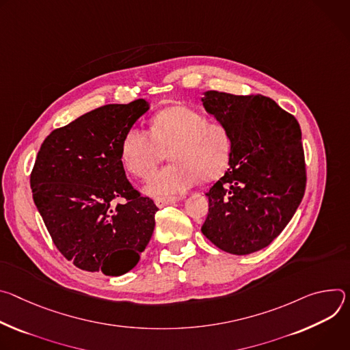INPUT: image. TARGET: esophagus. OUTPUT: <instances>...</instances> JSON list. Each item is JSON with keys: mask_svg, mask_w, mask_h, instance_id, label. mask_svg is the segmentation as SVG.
I'll return each mask as SVG.
<instances>
[{"mask_svg": "<svg viewBox=\"0 0 350 350\" xmlns=\"http://www.w3.org/2000/svg\"><path fill=\"white\" fill-rule=\"evenodd\" d=\"M180 200L179 196H170V198H155L154 203L157 204L159 207H165L168 204H174V203H178Z\"/></svg>", "mask_w": 350, "mask_h": 350, "instance_id": "esophagus-1", "label": "esophagus"}]
</instances>
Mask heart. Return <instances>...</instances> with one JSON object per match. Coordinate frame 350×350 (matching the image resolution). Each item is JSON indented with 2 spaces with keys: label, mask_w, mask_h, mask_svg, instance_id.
I'll list each match as a JSON object with an SVG mask.
<instances>
[{
  "label": "heart",
  "mask_w": 350,
  "mask_h": 350,
  "mask_svg": "<svg viewBox=\"0 0 350 350\" xmlns=\"http://www.w3.org/2000/svg\"><path fill=\"white\" fill-rule=\"evenodd\" d=\"M232 135L219 121H207L200 111L174 105L151 118L150 135L140 129L125 133L121 161L139 179H147L167 157L172 161L155 174L146 191L152 196L179 193L199 179L210 182L228 168L232 157Z\"/></svg>",
  "instance_id": "obj_1"
}]
</instances>
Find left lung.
<instances>
[{
  "mask_svg": "<svg viewBox=\"0 0 350 350\" xmlns=\"http://www.w3.org/2000/svg\"><path fill=\"white\" fill-rule=\"evenodd\" d=\"M202 101L234 142L228 171L206 193L202 232L226 253L250 254L281 234L304 196L301 131L293 115L261 94L210 90Z\"/></svg>",
  "mask_w": 350,
  "mask_h": 350,
  "instance_id": "obj_1",
  "label": "left lung"
}]
</instances>
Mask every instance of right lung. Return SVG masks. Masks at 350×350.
Returning a JSON list of instances; mask_svg holds the SVG:
<instances>
[{
    "label": "right lung",
    "mask_w": 350,
    "mask_h": 350,
    "mask_svg": "<svg viewBox=\"0 0 350 350\" xmlns=\"http://www.w3.org/2000/svg\"><path fill=\"white\" fill-rule=\"evenodd\" d=\"M148 109L143 98L96 108L43 142L30 174L34 204L61 254L85 271L118 277L148 245L159 207L128 180L125 133ZM125 198L115 209L110 203Z\"/></svg>",
    "instance_id": "obj_1"
}]
</instances>
